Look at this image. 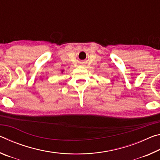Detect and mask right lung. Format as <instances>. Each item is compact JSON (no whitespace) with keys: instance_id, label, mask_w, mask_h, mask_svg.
I'll use <instances>...</instances> for the list:
<instances>
[{"instance_id":"1","label":"right lung","mask_w":160,"mask_h":160,"mask_svg":"<svg viewBox=\"0 0 160 160\" xmlns=\"http://www.w3.org/2000/svg\"><path fill=\"white\" fill-rule=\"evenodd\" d=\"M63 71H64V70H61V72H62V73H63Z\"/></svg>"}]
</instances>
